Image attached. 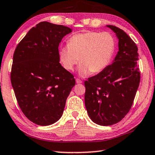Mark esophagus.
I'll list each match as a JSON object with an SVG mask.
<instances>
[{"instance_id": "obj_1", "label": "esophagus", "mask_w": 155, "mask_h": 155, "mask_svg": "<svg viewBox=\"0 0 155 155\" xmlns=\"http://www.w3.org/2000/svg\"><path fill=\"white\" fill-rule=\"evenodd\" d=\"M76 84H81L82 83V81H81V80L79 79H76Z\"/></svg>"}]
</instances>
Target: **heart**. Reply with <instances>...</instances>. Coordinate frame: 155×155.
<instances>
[{
    "label": "heart",
    "instance_id": "b5f03b06",
    "mask_svg": "<svg viewBox=\"0 0 155 155\" xmlns=\"http://www.w3.org/2000/svg\"><path fill=\"white\" fill-rule=\"evenodd\" d=\"M116 41L109 32L87 31L72 35L68 45L58 50L60 63L65 69L71 71L78 63V74L87 76L99 74L107 68L115 54Z\"/></svg>",
    "mask_w": 155,
    "mask_h": 155
}]
</instances>
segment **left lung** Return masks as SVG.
I'll use <instances>...</instances> for the list:
<instances>
[{
	"label": "left lung",
	"mask_w": 155,
	"mask_h": 155,
	"mask_svg": "<svg viewBox=\"0 0 155 155\" xmlns=\"http://www.w3.org/2000/svg\"><path fill=\"white\" fill-rule=\"evenodd\" d=\"M116 35L118 51L113 63L84 82L86 109L93 122L111 126L131 109L140 82L138 48L122 29L106 25Z\"/></svg>",
	"instance_id": "obj_1"
}]
</instances>
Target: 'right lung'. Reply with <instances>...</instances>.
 <instances>
[{
    "label": "right lung",
    "instance_id": "1",
    "mask_svg": "<svg viewBox=\"0 0 155 155\" xmlns=\"http://www.w3.org/2000/svg\"><path fill=\"white\" fill-rule=\"evenodd\" d=\"M69 27L42 21L32 27L15 50L11 81L25 116L40 126L62 116L75 85L74 76L60 63L58 46Z\"/></svg>",
    "mask_w": 155,
    "mask_h": 155
}]
</instances>
